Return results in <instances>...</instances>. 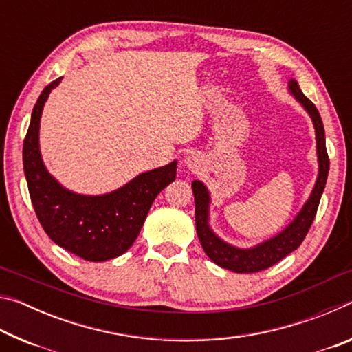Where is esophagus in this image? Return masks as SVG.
<instances>
[{"label": "esophagus", "instance_id": "1", "mask_svg": "<svg viewBox=\"0 0 352 352\" xmlns=\"http://www.w3.org/2000/svg\"><path fill=\"white\" fill-rule=\"evenodd\" d=\"M184 164H186V168L189 170L197 172L200 169V166H201V160H200L199 155L190 153V155H188L186 158H184Z\"/></svg>", "mask_w": 352, "mask_h": 352}]
</instances>
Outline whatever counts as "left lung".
Returning a JSON list of instances; mask_svg holds the SVG:
<instances>
[{
	"mask_svg": "<svg viewBox=\"0 0 352 352\" xmlns=\"http://www.w3.org/2000/svg\"><path fill=\"white\" fill-rule=\"evenodd\" d=\"M289 91L302 105L309 116H311L315 129V140H317V157H318V177L311 192V197L302 205L296 217L285 226L276 236L258 243L252 248H239L230 245L228 242L220 239L210 226V204L211 197L206 186L199 180L192 182V192L195 199V226L201 247L212 262H216L222 269L236 273H256L269 269L290 254L294 250L301 245L305 241L309 228L317 214L321 194H323L327 174H329V157L326 152L324 127L321 116L311 100L302 94L300 85L295 79L289 80Z\"/></svg>",
	"mask_w": 352,
	"mask_h": 352,
	"instance_id": "left-lung-1",
	"label": "left lung"
}]
</instances>
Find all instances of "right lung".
I'll list each match as a JSON object with an SVG mask.
<instances>
[{
  "mask_svg": "<svg viewBox=\"0 0 352 352\" xmlns=\"http://www.w3.org/2000/svg\"><path fill=\"white\" fill-rule=\"evenodd\" d=\"M60 80L41 91L23 142L29 195L41 226L58 247L85 261H109L133 245L155 197L175 180L177 162L142 172L109 194L83 195L63 188L45 168L38 144L41 111Z\"/></svg>",
  "mask_w": 352,
  "mask_h": 352,
  "instance_id": "add662e5",
  "label": "right lung"
}]
</instances>
